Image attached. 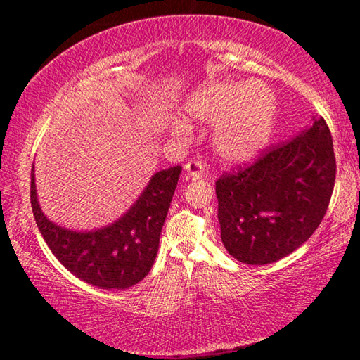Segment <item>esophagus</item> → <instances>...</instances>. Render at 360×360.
Here are the masks:
<instances>
[{"label":"esophagus","mask_w":360,"mask_h":360,"mask_svg":"<svg viewBox=\"0 0 360 360\" xmlns=\"http://www.w3.org/2000/svg\"><path fill=\"white\" fill-rule=\"evenodd\" d=\"M184 168H186V173H187L188 178L200 179V178H203V176H205V165H203V162L200 160V158H193V160L187 162V165Z\"/></svg>","instance_id":"1"}]
</instances>
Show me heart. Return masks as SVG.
Listing matches in <instances>:
<instances>
[{"label":"heart","mask_w":360,"mask_h":360,"mask_svg":"<svg viewBox=\"0 0 360 360\" xmlns=\"http://www.w3.org/2000/svg\"><path fill=\"white\" fill-rule=\"evenodd\" d=\"M188 114L205 124H217L212 143L219 155L241 162L268 139L275 98L262 84H230L200 95L188 106Z\"/></svg>","instance_id":"obj_1"}]
</instances>
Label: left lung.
<instances>
[{
  "label": "left lung",
  "instance_id": "8db88e82",
  "mask_svg": "<svg viewBox=\"0 0 360 360\" xmlns=\"http://www.w3.org/2000/svg\"><path fill=\"white\" fill-rule=\"evenodd\" d=\"M332 135L324 117L271 144L252 163L216 181L225 249L248 265L273 264L300 248L324 219L335 186Z\"/></svg>",
  "mask_w": 360,
  "mask_h": 360
}]
</instances>
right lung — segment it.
Wrapping results in <instances>:
<instances>
[{
	"mask_svg": "<svg viewBox=\"0 0 360 360\" xmlns=\"http://www.w3.org/2000/svg\"><path fill=\"white\" fill-rule=\"evenodd\" d=\"M182 168L172 167L152 176L138 202L117 222L101 230L77 233L47 221L36 198L32 168L33 214L42 238L66 270L101 289H127L150 271L162 227Z\"/></svg>",
	"mask_w": 360,
	"mask_h": 360,
	"instance_id": "1",
	"label": "right lung"
}]
</instances>
